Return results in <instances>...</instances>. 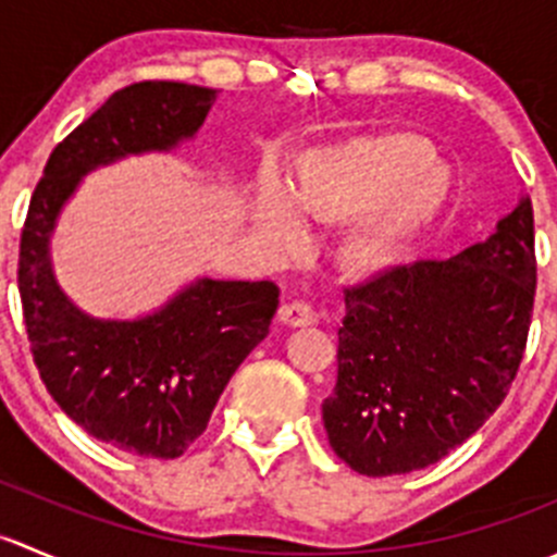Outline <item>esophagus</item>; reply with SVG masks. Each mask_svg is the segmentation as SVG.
<instances>
[{"label":"esophagus","instance_id":"34e87169","mask_svg":"<svg viewBox=\"0 0 557 557\" xmlns=\"http://www.w3.org/2000/svg\"><path fill=\"white\" fill-rule=\"evenodd\" d=\"M277 320L288 329H305V325L318 323V314L307 305H283L277 310Z\"/></svg>","mask_w":557,"mask_h":557}]
</instances>
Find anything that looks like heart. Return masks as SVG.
Returning a JSON list of instances; mask_svg holds the SVG:
<instances>
[{"instance_id":"heart-1","label":"heart","mask_w":557,"mask_h":557,"mask_svg":"<svg viewBox=\"0 0 557 557\" xmlns=\"http://www.w3.org/2000/svg\"><path fill=\"white\" fill-rule=\"evenodd\" d=\"M420 161L423 150L412 139L396 134L314 150L296 177L294 201L314 218L339 221L385 198L347 243V258L356 267H383L442 205V190L429 177L412 174ZM294 201L283 183L263 177L256 223L283 250H290L305 237Z\"/></svg>"}]
</instances>
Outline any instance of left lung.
<instances>
[{"label": "left lung", "mask_w": 557, "mask_h": 557, "mask_svg": "<svg viewBox=\"0 0 557 557\" xmlns=\"http://www.w3.org/2000/svg\"><path fill=\"white\" fill-rule=\"evenodd\" d=\"M536 290L531 199L447 261H414L345 290L329 445L367 476L425 469L507 396Z\"/></svg>", "instance_id": "1"}]
</instances>
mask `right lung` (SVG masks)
<instances>
[{
    "instance_id": "obj_1",
    "label": "right lung",
    "mask_w": 557,
    "mask_h": 557,
    "mask_svg": "<svg viewBox=\"0 0 557 557\" xmlns=\"http://www.w3.org/2000/svg\"><path fill=\"white\" fill-rule=\"evenodd\" d=\"M215 88L145 81L121 88L55 145L21 234L26 334L53 401L104 445L170 460L205 434L239 363L269 334L277 285L199 277L139 318H94L59 285L50 239L83 177L196 137Z\"/></svg>"
}]
</instances>
